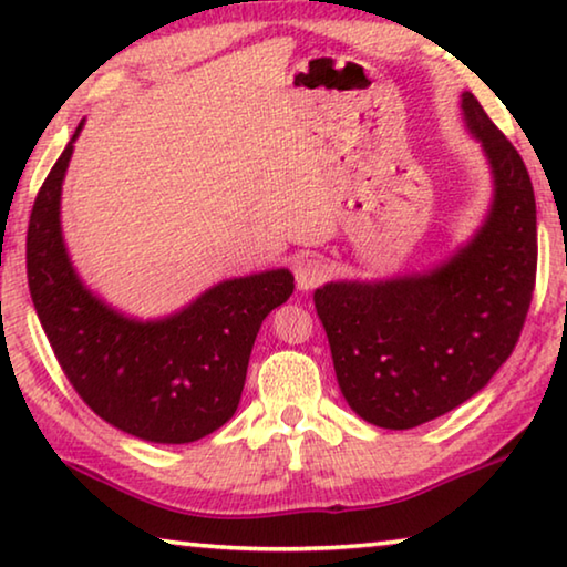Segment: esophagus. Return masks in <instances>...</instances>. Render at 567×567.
Instances as JSON below:
<instances>
[{
	"mask_svg": "<svg viewBox=\"0 0 567 567\" xmlns=\"http://www.w3.org/2000/svg\"><path fill=\"white\" fill-rule=\"evenodd\" d=\"M328 272H330L328 262L320 260L318 255H305L295 265L297 287H300V290H312V287H318L328 280Z\"/></svg>",
	"mask_w": 567,
	"mask_h": 567,
	"instance_id": "34e87169",
	"label": "esophagus"
}]
</instances>
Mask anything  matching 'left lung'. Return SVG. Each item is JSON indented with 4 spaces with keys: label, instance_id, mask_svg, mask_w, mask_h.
Masks as SVG:
<instances>
[{
    "label": "left lung",
    "instance_id": "8db88e82",
    "mask_svg": "<svg viewBox=\"0 0 567 567\" xmlns=\"http://www.w3.org/2000/svg\"><path fill=\"white\" fill-rule=\"evenodd\" d=\"M463 114L495 179L477 235L425 275L330 282L315 292L342 395L378 427L410 430L463 405L511 358L530 310L537 270L530 175L475 94H463Z\"/></svg>",
    "mask_w": 567,
    "mask_h": 567
}]
</instances>
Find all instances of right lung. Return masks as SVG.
I'll list each match as a JSON object with an SVG mask.
<instances>
[{"instance_id":"1","label":"right lung","mask_w":567,"mask_h":567,"mask_svg":"<svg viewBox=\"0 0 567 567\" xmlns=\"http://www.w3.org/2000/svg\"><path fill=\"white\" fill-rule=\"evenodd\" d=\"M72 134L37 192L27 280L54 358L87 408L150 443H195L235 415L262 320L295 290L290 270L225 280L167 320H130L80 282L66 257L60 197Z\"/></svg>"}]
</instances>
